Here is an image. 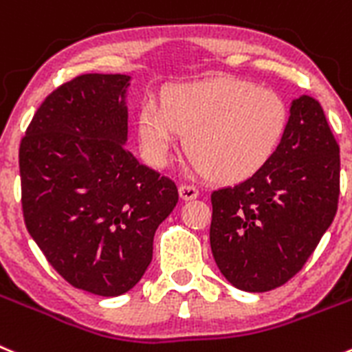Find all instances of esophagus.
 <instances>
[{
    "label": "esophagus",
    "instance_id": "obj_1",
    "mask_svg": "<svg viewBox=\"0 0 352 352\" xmlns=\"http://www.w3.org/2000/svg\"><path fill=\"white\" fill-rule=\"evenodd\" d=\"M179 195L184 201H189V199L198 198L199 191L196 186H191V184H182V186L179 187Z\"/></svg>",
    "mask_w": 352,
    "mask_h": 352
}]
</instances>
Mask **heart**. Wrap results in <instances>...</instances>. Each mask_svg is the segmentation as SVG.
Here are the masks:
<instances>
[{
    "mask_svg": "<svg viewBox=\"0 0 352 352\" xmlns=\"http://www.w3.org/2000/svg\"><path fill=\"white\" fill-rule=\"evenodd\" d=\"M288 126V107L271 88L236 78L175 85L163 104L144 102L137 118L140 149L163 166L184 137L186 154L217 182H241L274 156Z\"/></svg>",
    "mask_w": 352,
    "mask_h": 352,
    "instance_id": "b5f03b06",
    "label": "heart"
}]
</instances>
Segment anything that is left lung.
I'll return each instance as SVG.
<instances>
[{
    "mask_svg": "<svg viewBox=\"0 0 352 352\" xmlns=\"http://www.w3.org/2000/svg\"><path fill=\"white\" fill-rule=\"evenodd\" d=\"M339 153L321 104L302 95L267 165L212 192L210 246L229 283L269 292L304 267L337 213Z\"/></svg>",
    "mask_w": 352,
    "mask_h": 352,
    "instance_id": "8db88e82",
    "label": "left lung"
}]
</instances>
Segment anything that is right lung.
Returning a JSON list of instances; mask_svg holds the SVG:
<instances>
[{
    "label": "right lung",
    "instance_id": "right-lung-1",
    "mask_svg": "<svg viewBox=\"0 0 352 352\" xmlns=\"http://www.w3.org/2000/svg\"><path fill=\"white\" fill-rule=\"evenodd\" d=\"M126 74H81L52 91L19 149L25 228L74 288L116 297L153 261L173 180L139 163L128 139Z\"/></svg>",
    "mask_w": 352,
    "mask_h": 352
}]
</instances>
